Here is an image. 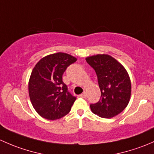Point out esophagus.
I'll list each match as a JSON object with an SVG mask.
<instances>
[{
  "label": "esophagus",
  "mask_w": 154,
  "mask_h": 154,
  "mask_svg": "<svg viewBox=\"0 0 154 154\" xmlns=\"http://www.w3.org/2000/svg\"><path fill=\"white\" fill-rule=\"evenodd\" d=\"M79 96H80V97H82V98H84V99H85V98H87V93H83L82 94H81Z\"/></svg>",
  "instance_id": "esophagus-1"
}]
</instances>
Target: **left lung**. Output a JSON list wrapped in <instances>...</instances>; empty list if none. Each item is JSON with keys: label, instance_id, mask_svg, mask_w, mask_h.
<instances>
[{"label": "left lung", "instance_id": "8db88e82", "mask_svg": "<svg viewBox=\"0 0 154 154\" xmlns=\"http://www.w3.org/2000/svg\"><path fill=\"white\" fill-rule=\"evenodd\" d=\"M98 78L101 98L90 104L94 114L102 118H112L125 110L129 103L131 83L125 67L109 55H96L86 58Z\"/></svg>", "mask_w": 154, "mask_h": 154}]
</instances>
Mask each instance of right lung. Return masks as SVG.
<instances>
[{
  "label": "right lung",
  "instance_id": "obj_1",
  "mask_svg": "<svg viewBox=\"0 0 154 154\" xmlns=\"http://www.w3.org/2000/svg\"><path fill=\"white\" fill-rule=\"evenodd\" d=\"M69 54L47 55L36 64L29 81V95L36 112L44 119L55 120L66 115L76 97L62 81L66 68L76 61Z\"/></svg>",
  "mask_w": 154,
  "mask_h": 154
}]
</instances>
